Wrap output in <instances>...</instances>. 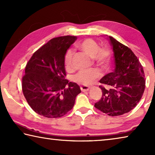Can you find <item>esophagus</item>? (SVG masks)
Listing matches in <instances>:
<instances>
[{"mask_svg":"<svg viewBox=\"0 0 155 155\" xmlns=\"http://www.w3.org/2000/svg\"><path fill=\"white\" fill-rule=\"evenodd\" d=\"M81 90L83 92H85V91H87L89 90V89H90V87H88V86H86V85H81Z\"/></svg>","mask_w":155,"mask_h":155,"instance_id":"esophagus-1","label":"esophagus"}]
</instances>
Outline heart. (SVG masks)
<instances>
[{
  "label": "heart",
  "instance_id": "heart-1",
  "mask_svg": "<svg viewBox=\"0 0 155 155\" xmlns=\"http://www.w3.org/2000/svg\"><path fill=\"white\" fill-rule=\"evenodd\" d=\"M77 48L91 57L94 63L102 68L109 65L111 59V51L107 47H100L98 43L92 39H85L77 44ZM73 51L69 50L64 57L65 69L70 70L72 68ZM100 77L99 72L96 70H81L73 77L74 82L83 85H88Z\"/></svg>",
  "mask_w": 155,
  "mask_h": 155
}]
</instances>
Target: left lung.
I'll use <instances>...</instances> for the list:
<instances>
[{
  "mask_svg": "<svg viewBox=\"0 0 155 155\" xmlns=\"http://www.w3.org/2000/svg\"><path fill=\"white\" fill-rule=\"evenodd\" d=\"M114 52L115 69L100 80L102 97L94 107L110 116L129 112L140 102L145 90V74L141 63L128 46L109 36Z\"/></svg>",
  "mask_w": 155,
  "mask_h": 155,
  "instance_id": "left-lung-1",
  "label": "left lung"
}]
</instances>
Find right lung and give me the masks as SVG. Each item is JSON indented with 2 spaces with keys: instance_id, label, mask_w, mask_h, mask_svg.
Returning <instances> with one entry per match:
<instances>
[{
  "instance_id": "obj_1",
  "label": "right lung",
  "mask_w": 155,
  "mask_h": 155,
  "mask_svg": "<svg viewBox=\"0 0 155 155\" xmlns=\"http://www.w3.org/2000/svg\"><path fill=\"white\" fill-rule=\"evenodd\" d=\"M76 36L54 38L34 52L25 67L22 92L37 114L48 118L64 116L81 93L76 83L65 79L64 57Z\"/></svg>"
}]
</instances>
